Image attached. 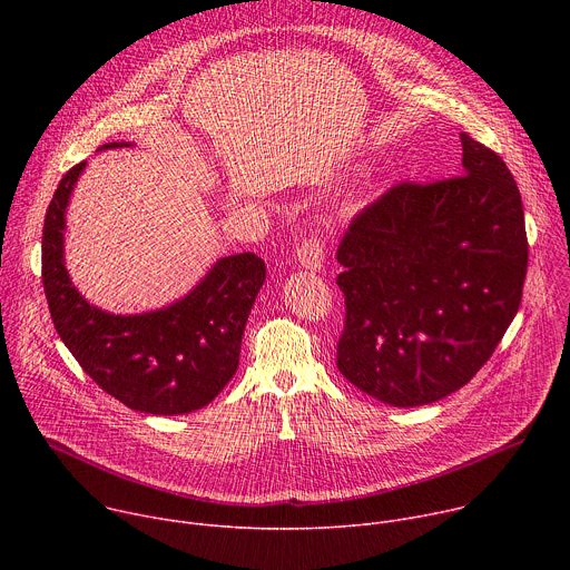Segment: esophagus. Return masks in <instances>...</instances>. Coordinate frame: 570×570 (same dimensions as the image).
<instances>
[{
	"mask_svg": "<svg viewBox=\"0 0 570 570\" xmlns=\"http://www.w3.org/2000/svg\"><path fill=\"white\" fill-rule=\"evenodd\" d=\"M297 262L302 268L308 271H320L324 262V243L317 232H308L299 243H297Z\"/></svg>",
	"mask_w": 570,
	"mask_h": 570,
	"instance_id": "esophagus-1",
	"label": "esophagus"
}]
</instances>
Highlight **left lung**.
Segmentation results:
<instances>
[{
	"label": "left lung",
	"mask_w": 570,
	"mask_h": 570,
	"mask_svg": "<svg viewBox=\"0 0 570 570\" xmlns=\"http://www.w3.org/2000/svg\"><path fill=\"white\" fill-rule=\"evenodd\" d=\"M462 139L464 174L405 180L361 209L338 246L341 374L383 403L466 385L514 320L528 271L519 187L499 153Z\"/></svg>",
	"instance_id": "left-lung-1"
}]
</instances>
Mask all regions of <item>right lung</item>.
Listing matches in <instances>:
<instances>
[{"mask_svg": "<svg viewBox=\"0 0 570 570\" xmlns=\"http://www.w3.org/2000/svg\"><path fill=\"white\" fill-rule=\"evenodd\" d=\"M128 146L110 141L101 148ZM86 161L71 167L45 216L42 284L53 327L92 381L124 405L148 415H183L207 405L238 367L240 338L266 264L255 253L220 259L180 302L144 315L90 306L62 264L69 194Z\"/></svg>", "mask_w": 570, "mask_h": 570, "instance_id": "add662e5", "label": "right lung"}]
</instances>
